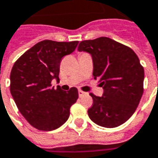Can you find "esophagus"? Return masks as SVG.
Listing matches in <instances>:
<instances>
[{"instance_id":"34e87169","label":"esophagus","mask_w":158,"mask_h":158,"mask_svg":"<svg viewBox=\"0 0 158 158\" xmlns=\"http://www.w3.org/2000/svg\"><path fill=\"white\" fill-rule=\"evenodd\" d=\"M78 94H79V96H80V97H82V96H83V95H85L86 93L83 92L82 90H78Z\"/></svg>"}]
</instances>
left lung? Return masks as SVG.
Segmentation results:
<instances>
[{
  "instance_id": "left-lung-1",
  "label": "left lung",
  "mask_w": 158,
  "mask_h": 158,
  "mask_svg": "<svg viewBox=\"0 0 158 158\" xmlns=\"http://www.w3.org/2000/svg\"><path fill=\"white\" fill-rule=\"evenodd\" d=\"M78 51L92 55L94 78L104 89L102 96L90 94V119L103 127L121 126L135 113L144 92L145 73L137 55L107 37L82 41Z\"/></svg>"
}]
</instances>
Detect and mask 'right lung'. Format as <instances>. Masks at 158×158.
Returning <instances> with one entry per match:
<instances>
[{"mask_svg": "<svg viewBox=\"0 0 158 158\" xmlns=\"http://www.w3.org/2000/svg\"><path fill=\"white\" fill-rule=\"evenodd\" d=\"M78 41H42L26 51L13 64L10 91L20 113L31 126L52 131L63 126L70 115V107L78 99V91L72 87L54 89L52 81L59 82L60 63L72 53Z\"/></svg>", "mask_w": 158, "mask_h": 158, "instance_id": "add662e5", "label": "right lung"}]
</instances>
